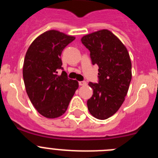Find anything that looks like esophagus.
Returning <instances> with one entry per match:
<instances>
[{"label": "esophagus", "mask_w": 158, "mask_h": 158, "mask_svg": "<svg viewBox=\"0 0 158 158\" xmlns=\"http://www.w3.org/2000/svg\"><path fill=\"white\" fill-rule=\"evenodd\" d=\"M79 85H86V82L85 81H79Z\"/></svg>", "instance_id": "1"}]
</instances>
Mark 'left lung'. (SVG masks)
Here are the masks:
<instances>
[{
  "instance_id": "obj_1",
  "label": "left lung",
  "mask_w": 158,
  "mask_h": 158,
  "mask_svg": "<svg viewBox=\"0 0 158 158\" xmlns=\"http://www.w3.org/2000/svg\"><path fill=\"white\" fill-rule=\"evenodd\" d=\"M81 43L90 51L92 64L99 66L98 82H89L93 95L87 101L88 109L99 119H106L119 109L131 81L129 54L118 38L108 30L85 35Z\"/></svg>"
}]
</instances>
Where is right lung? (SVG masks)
Instances as JSON below:
<instances>
[{
    "instance_id": "1",
    "label": "right lung",
    "mask_w": 158,
    "mask_h": 158,
    "mask_svg": "<svg viewBox=\"0 0 158 158\" xmlns=\"http://www.w3.org/2000/svg\"><path fill=\"white\" fill-rule=\"evenodd\" d=\"M73 36L55 30L44 32L33 41L25 55L23 77L26 92L38 112L46 118L61 116L78 88L77 81L63 70L61 54Z\"/></svg>"
}]
</instances>
